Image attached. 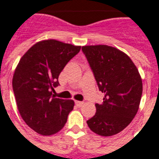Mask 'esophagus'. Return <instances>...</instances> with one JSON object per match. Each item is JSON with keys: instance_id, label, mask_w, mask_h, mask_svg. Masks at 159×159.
<instances>
[{"instance_id": "obj_1", "label": "esophagus", "mask_w": 159, "mask_h": 159, "mask_svg": "<svg viewBox=\"0 0 159 159\" xmlns=\"http://www.w3.org/2000/svg\"><path fill=\"white\" fill-rule=\"evenodd\" d=\"M75 103H76V105H77L78 107H81L82 105L84 104V103L81 102V101H75Z\"/></svg>"}]
</instances>
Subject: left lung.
I'll return each instance as SVG.
<instances>
[{"label": "left lung", "instance_id": "left-lung-1", "mask_svg": "<svg viewBox=\"0 0 159 159\" xmlns=\"http://www.w3.org/2000/svg\"><path fill=\"white\" fill-rule=\"evenodd\" d=\"M103 102L96 103V114L87 125L95 134L112 136L127 128L136 116L142 95V80L130 57L111 46H83Z\"/></svg>", "mask_w": 159, "mask_h": 159}]
</instances>
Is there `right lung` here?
<instances>
[{
    "instance_id": "obj_1",
    "label": "right lung",
    "mask_w": 159,
    "mask_h": 159,
    "mask_svg": "<svg viewBox=\"0 0 159 159\" xmlns=\"http://www.w3.org/2000/svg\"><path fill=\"white\" fill-rule=\"evenodd\" d=\"M81 46L55 39L43 40L25 53L13 76L17 107L24 121L35 132L49 136L61 130L73 110L74 100L53 96L64 67Z\"/></svg>"
}]
</instances>
